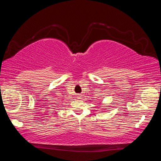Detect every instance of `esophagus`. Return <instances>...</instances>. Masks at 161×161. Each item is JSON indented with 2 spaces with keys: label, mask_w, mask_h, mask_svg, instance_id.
<instances>
[{
  "label": "esophagus",
  "mask_w": 161,
  "mask_h": 161,
  "mask_svg": "<svg viewBox=\"0 0 161 161\" xmlns=\"http://www.w3.org/2000/svg\"><path fill=\"white\" fill-rule=\"evenodd\" d=\"M77 97L78 99H81V95L80 94H78Z\"/></svg>",
  "instance_id": "esophagus-1"
}]
</instances>
